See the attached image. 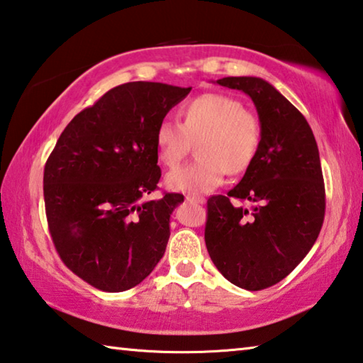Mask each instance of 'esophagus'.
<instances>
[{"mask_svg": "<svg viewBox=\"0 0 363 363\" xmlns=\"http://www.w3.org/2000/svg\"><path fill=\"white\" fill-rule=\"evenodd\" d=\"M186 200L189 201V203H195V205H203V203H205L203 196H192V195H187Z\"/></svg>", "mask_w": 363, "mask_h": 363, "instance_id": "esophagus-1", "label": "esophagus"}]
</instances>
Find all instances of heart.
I'll use <instances>...</instances> for the list:
<instances>
[{"label":"heart","mask_w":363,"mask_h":363,"mask_svg":"<svg viewBox=\"0 0 363 363\" xmlns=\"http://www.w3.org/2000/svg\"><path fill=\"white\" fill-rule=\"evenodd\" d=\"M259 118L245 110L232 96L203 94L182 110V123L164 118L158 123L155 145L160 162L174 168L196 143L199 160L167 176V186L176 192L205 195L224 182L227 171L247 169L261 145Z\"/></svg>","instance_id":"obj_1"}]
</instances>
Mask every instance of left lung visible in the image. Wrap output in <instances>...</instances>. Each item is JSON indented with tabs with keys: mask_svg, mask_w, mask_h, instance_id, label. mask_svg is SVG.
<instances>
[{
	"mask_svg": "<svg viewBox=\"0 0 363 363\" xmlns=\"http://www.w3.org/2000/svg\"><path fill=\"white\" fill-rule=\"evenodd\" d=\"M261 123V145L242 181L208 200L205 242L230 284L257 291L284 280L314 247L325 216V186L314 134L303 113L266 79L225 77ZM248 199L251 208L232 206Z\"/></svg>",
	"mask_w": 363,
	"mask_h": 363,
	"instance_id": "1",
	"label": "left lung"
}]
</instances>
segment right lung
<instances>
[{"label":"right lung","instance_id":"obj_1","mask_svg":"<svg viewBox=\"0 0 363 363\" xmlns=\"http://www.w3.org/2000/svg\"><path fill=\"white\" fill-rule=\"evenodd\" d=\"M192 88L133 82L84 108L49 155L43 190L60 259L102 291L139 285L167 250L181 194L145 200L162 176L158 123Z\"/></svg>","mask_w":363,"mask_h":363}]
</instances>
